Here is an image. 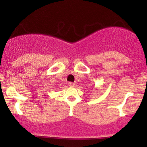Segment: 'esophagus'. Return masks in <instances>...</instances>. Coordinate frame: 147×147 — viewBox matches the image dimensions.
I'll return each mask as SVG.
<instances>
[{
    "instance_id": "esophagus-1",
    "label": "esophagus",
    "mask_w": 147,
    "mask_h": 147,
    "mask_svg": "<svg viewBox=\"0 0 147 147\" xmlns=\"http://www.w3.org/2000/svg\"><path fill=\"white\" fill-rule=\"evenodd\" d=\"M68 86L70 87H74L75 86V83H72V82H69Z\"/></svg>"
}]
</instances>
